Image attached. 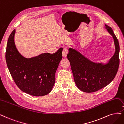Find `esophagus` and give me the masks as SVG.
Returning <instances> with one entry per match:
<instances>
[{"mask_svg": "<svg viewBox=\"0 0 124 124\" xmlns=\"http://www.w3.org/2000/svg\"><path fill=\"white\" fill-rule=\"evenodd\" d=\"M67 54H68V49H67V48H66V47L64 48L63 49V51H62V55H63V56L64 57H66Z\"/></svg>", "mask_w": 124, "mask_h": 124, "instance_id": "1", "label": "esophagus"}]
</instances>
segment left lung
Here are the masks:
<instances>
[{"label": "left lung", "instance_id": "left-lung-1", "mask_svg": "<svg viewBox=\"0 0 124 124\" xmlns=\"http://www.w3.org/2000/svg\"><path fill=\"white\" fill-rule=\"evenodd\" d=\"M106 29L113 38L116 52L105 65L90 61L76 50L69 48L67 55L70 61L75 83L80 90L85 93H93L108 85L115 78L117 72L120 59L118 41L110 27Z\"/></svg>", "mask_w": 124, "mask_h": 124}]
</instances>
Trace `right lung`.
Wrapping results in <instances>:
<instances>
[{"label":"right lung","instance_id":"add662e5","mask_svg":"<svg viewBox=\"0 0 124 124\" xmlns=\"http://www.w3.org/2000/svg\"><path fill=\"white\" fill-rule=\"evenodd\" d=\"M13 30L7 45L6 60L16 85L23 92L39 97L48 94L55 82V73L62 58V48L54 54L44 53L30 59L19 54L15 46Z\"/></svg>","mask_w":124,"mask_h":124}]
</instances>
